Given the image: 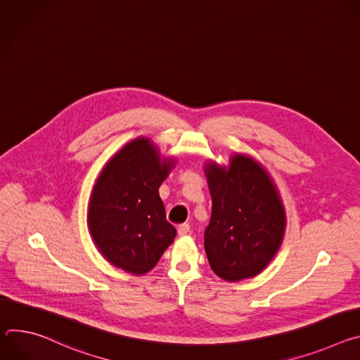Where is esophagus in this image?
<instances>
[{"label": "esophagus", "instance_id": "1", "mask_svg": "<svg viewBox=\"0 0 360 360\" xmlns=\"http://www.w3.org/2000/svg\"><path fill=\"white\" fill-rule=\"evenodd\" d=\"M191 232V225L189 224H181L179 226H178V233H179V236H185L186 233H189Z\"/></svg>", "mask_w": 360, "mask_h": 360}]
</instances>
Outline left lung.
I'll use <instances>...</instances> for the list:
<instances>
[{
  "label": "left lung",
  "mask_w": 360,
  "mask_h": 360,
  "mask_svg": "<svg viewBox=\"0 0 360 360\" xmlns=\"http://www.w3.org/2000/svg\"><path fill=\"white\" fill-rule=\"evenodd\" d=\"M212 215L203 243L212 271L228 282L261 274L278 252L285 210L266 171L236 153L229 167L205 165Z\"/></svg>",
  "instance_id": "left-lung-1"
}]
</instances>
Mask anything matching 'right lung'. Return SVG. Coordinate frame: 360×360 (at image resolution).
I'll return each instance as SVG.
<instances>
[{"label": "right lung", "instance_id": "add662e5", "mask_svg": "<svg viewBox=\"0 0 360 360\" xmlns=\"http://www.w3.org/2000/svg\"><path fill=\"white\" fill-rule=\"evenodd\" d=\"M175 161H161L148 138L127 143L102 169L94 186L88 225L104 258L142 275L155 266L176 229L167 221L160 186Z\"/></svg>", "mask_w": 360, "mask_h": 360}]
</instances>
